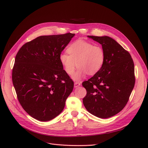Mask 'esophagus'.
Returning a JSON list of instances; mask_svg holds the SVG:
<instances>
[{
	"label": "esophagus",
	"mask_w": 148,
	"mask_h": 148,
	"mask_svg": "<svg viewBox=\"0 0 148 148\" xmlns=\"http://www.w3.org/2000/svg\"><path fill=\"white\" fill-rule=\"evenodd\" d=\"M81 85V84H80V83H79V82H75L74 83V88H77V87H79V86H80Z\"/></svg>",
	"instance_id": "1"
}]
</instances>
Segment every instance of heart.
<instances>
[{
    "instance_id": "b5f03b06",
    "label": "heart",
    "mask_w": 148,
    "mask_h": 148,
    "mask_svg": "<svg viewBox=\"0 0 148 148\" xmlns=\"http://www.w3.org/2000/svg\"><path fill=\"white\" fill-rule=\"evenodd\" d=\"M69 54L62 53L59 60L65 71L69 75L74 74L76 66L79 67L74 79L79 80L86 74H94L101 68L105 53L101 46L94 45L82 39L70 45L67 49Z\"/></svg>"
}]
</instances>
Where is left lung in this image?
Masks as SVG:
<instances>
[{"label":"left lung","mask_w":148,"mask_h":148,"mask_svg":"<svg viewBox=\"0 0 148 148\" xmlns=\"http://www.w3.org/2000/svg\"><path fill=\"white\" fill-rule=\"evenodd\" d=\"M101 44L104 64L94 76L83 82L87 94L83 99L86 110L99 118H108L126 106L135 84L134 65L129 52L113 38L88 36Z\"/></svg>","instance_id":"1"}]
</instances>
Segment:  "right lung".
Here are the masks:
<instances>
[{
	"instance_id": "add662e5",
	"label": "right lung",
	"mask_w": 148,
	"mask_h": 148,
	"mask_svg": "<svg viewBox=\"0 0 148 148\" xmlns=\"http://www.w3.org/2000/svg\"><path fill=\"white\" fill-rule=\"evenodd\" d=\"M74 34L40 36L18 51L12 79L18 101L30 116L49 121L64 110L74 82L59 60Z\"/></svg>"
}]
</instances>
